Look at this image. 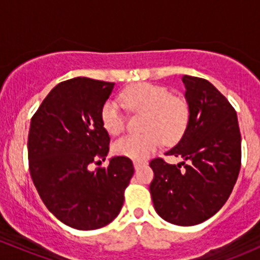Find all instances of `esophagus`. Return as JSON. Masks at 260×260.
I'll list each match as a JSON object with an SVG mask.
<instances>
[{
	"mask_svg": "<svg viewBox=\"0 0 260 260\" xmlns=\"http://www.w3.org/2000/svg\"><path fill=\"white\" fill-rule=\"evenodd\" d=\"M144 165H146V163L142 162V160H133V166H135L136 169H139L142 166H144Z\"/></svg>",
	"mask_w": 260,
	"mask_h": 260,
	"instance_id": "34e87169",
	"label": "esophagus"
}]
</instances>
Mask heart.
I'll return each instance as SVG.
<instances>
[{
	"mask_svg": "<svg viewBox=\"0 0 260 260\" xmlns=\"http://www.w3.org/2000/svg\"><path fill=\"white\" fill-rule=\"evenodd\" d=\"M122 102L129 111L144 112L143 135H128L113 143V152L132 159L142 160L152 154L162 144L176 142L184 133L189 119V109L185 101L171 95L165 87L151 83H136L124 89ZM105 129L118 135L124 129V116L114 101H107L101 111Z\"/></svg>",
	"mask_w": 260,
	"mask_h": 260,
	"instance_id": "heart-1",
	"label": "heart"
}]
</instances>
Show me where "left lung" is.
I'll return each instance as SVG.
<instances>
[{
	"instance_id": "8db88e82",
	"label": "left lung",
	"mask_w": 260,
	"mask_h": 260,
	"mask_svg": "<svg viewBox=\"0 0 260 260\" xmlns=\"http://www.w3.org/2000/svg\"><path fill=\"white\" fill-rule=\"evenodd\" d=\"M189 119L182 138L167 155L185 165L151 160V190L158 215L177 225L209 219L231 196L240 169V132L234 108L203 78L183 76ZM183 168H181V166Z\"/></svg>"
}]
</instances>
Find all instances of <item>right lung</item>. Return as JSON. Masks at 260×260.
I'll return each mask as SVG.
<instances>
[{
  "instance_id": "right-lung-1",
  "label": "right lung",
  "mask_w": 260,
  "mask_h": 260,
  "mask_svg": "<svg viewBox=\"0 0 260 260\" xmlns=\"http://www.w3.org/2000/svg\"><path fill=\"white\" fill-rule=\"evenodd\" d=\"M114 83L76 77L57 84L31 119L29 173L48 210L66 225L92 231L111 223L121 212L124 189L135 173L129 158L106 159L109 135L101 119Z\"/></svg>"
}]
</instances>
